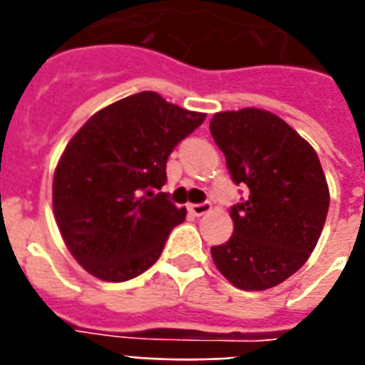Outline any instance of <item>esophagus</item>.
Wrapping results in <instances>:
<instances>
[{"label":"esophagus","mask_w":365,"mask_h":365,"mask_svg":"<svg viewBox=\"0 0 365 365\" xmlns=\"http://www.w3.org/2000/svg\"><path fill=\"white\" fill-rule=\"evenodd\" d=\"M212 210V205L210 202H200V205H191L189 206V212L193 214V216H205V214H208V212Z\"/></svg>","instance_id":"34e87169"}]
</instances>
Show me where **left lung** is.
<instances>
[{
	"label": "left lung",
	"mask_w": 365,
	"mask_h": 365,
	"mask_svg": "<svg viewBox=\"0 0 365 365\" xmlns=\"http://www.w3.org/2000/svg\"><path fill=\"white\" fill-rule=\"evenodd\" d=\"M210 132L233 182L250 189L212 259L237 288H272L305 265L322 233L329 189L320 159L288 123L257 108L220 111Z\"/></svg>",
	"instance_id": "1"
}]
</instances>
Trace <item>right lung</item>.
<instances>
[{
	"instance_id": "1",
	"label": "right lung",
	"mask_w": 365,
	"mask_h": 365,
	"mask_svg": "<svg viewBox=\"0 0 365 365\" xmlns=\"http://www.w3.org/2000/svg\"><path fill=\"white\" fill-rule=\"evenodd\" d=\"M205 119L145 91L100 110L76 132L54 170L53 210L85 271L125 282L159 259L187 212L155 189L165 185L172 149Z\"/></svg>"
}]
</instances>
